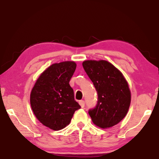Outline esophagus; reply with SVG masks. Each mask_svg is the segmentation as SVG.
<instances>
[{"mask_svg":"<svg viewBox=\"0 0 159 159\" xmlns=\"http://www.w3.org/2000/svg\"><path fill=\"white\" fill-rule=\"evenodd\" d=\"M79 104L81 106V108H84L85 107V102L83 100H80L79 102Z\"/></svg>","mask_w":159,"mask_h":159,"instance_id":"1","label":"esophagus"}]
</instances>
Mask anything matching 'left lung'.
I'll return each mask as SVG.
<instances>
[{"mask_svg": "<svg viewBox=\"0 0 159 159\" xmlns=\"http://www.w3.org/2000/svg\"><path fill=\"white\" fill-rule=\"evenodd\" d=\"M83 67L97 92L96 106L88 113L94 125L106 129L116 125L126 116L131 92L122 74L106 60H85Z\"/></svg>", "mask_w": 159, "mask_h": 159, "instance_id": "1", "label": "left lung"}]
</instances>
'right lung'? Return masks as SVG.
Listing matches in <instances>:
<instances>
[{"label":"right lung","instance_id":"obj_1","mask_svg":"<svg viewBox=\"0 0 159 159\" xmlns=\"http://www.w3.org/2000/svg\"><path fill=\"white\" fill-rule=\"evenodd\" d=\"M76 68L74 62L56 63L40 75L30 94L34 115L43 125L54 131L70 123L74 112L80 108L74 99L70 79Z\"/></svg>","mask_w":159,"mask_h":159}]
</instances>
